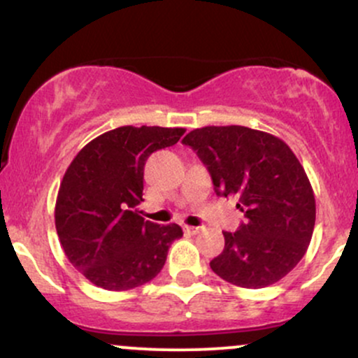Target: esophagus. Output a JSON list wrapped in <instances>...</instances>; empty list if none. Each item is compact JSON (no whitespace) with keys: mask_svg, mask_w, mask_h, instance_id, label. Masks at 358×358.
Wrapping results in <instances>:
<instances>
[{"mask_svg":"<svg viewBox=\"0 0 358 358\" xmlns=\"http://www.w3.org/2000/svg\"><path fill=\"white\" fill-rule=\"evenodd\" d=\"M200 231H202V227H190V225H185V232L192 234V236H195V234H199Z\"/></svg>","mask_w":358,"mask_h":358,"instance_id":"esophagus-1","label":"esophagus"}]
</instances>
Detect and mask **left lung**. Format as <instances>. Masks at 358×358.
Instances as JSON below:
<instances>
[{"instance_id":"1","label":"left lung","mask_w":358,"mask_h":358,"mask_svg":"<svg viewBox=\"0 0 358 358\" xmlns=\"http://www.w3.org/2000/svg\"><path fill=\"white\" fill-rule=\"evenodd\" d=\"M202 159L217 195H236L245 220L224 232L210 261L227 282L259 289L285 278L305 256L315 229V195L285 141L244 126H207L183 138Z\"/></svg>"}]
</instances>
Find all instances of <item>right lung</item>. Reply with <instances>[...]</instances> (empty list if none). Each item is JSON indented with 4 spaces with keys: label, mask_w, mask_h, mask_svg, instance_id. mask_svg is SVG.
Instances as JSON below:
<instances>
[{
    "label": "right lung",
    "mask_w": 358,
    "mask_h": 358,
    "mask_svg": "<svg viewBox=\"0 0 358 358\" xmlns=\"http://www.w3.org/2000/svg\"><path fill=\"white\" fill-rule=\"evenodd\" d=\"M183 127L122 126L77 153L62 180L55 227L65 256L92 285L138 287L158 276L180 225H158L138 213L148 156L173 146Z\"/></svg>",
    "instance_id": "add662e5"
}]
</instances>
